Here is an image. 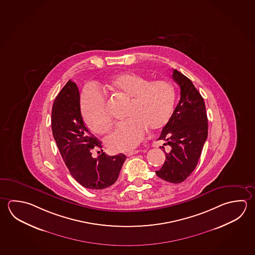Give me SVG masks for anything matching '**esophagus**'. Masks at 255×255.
I'll return each instance as SVG.
<instances>
[{
	"label": "esophagus",
	"mask_w": 255,
	"mask_h": 255,
	"mask_svg": "<svg viewBox=\"0 0 255 255\" xmlns=\"http://www.w3.org/2000/svg\"><path fill=\"white\" fill-rule=\"evenodd\" d=\"M139 153L138 150H134V151H130V152L126 153V155H127V156H131V155H133V154H135V153Z\"/></svg>",
	"instance_id": "1"
}]
</instances>
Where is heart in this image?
I'll list each match as a JSON object with an SVG mask.
<instances>
[{
    "mask_svg": "<svg viewBox=\"0 0 255 255\" xmlns=\"http://www.w3.org/2000/svg\"><path fill=\"white\" fill-rule=\"evenodd\" d=\"M108 88L130 98L127 111L128 119L117 127L106 144L113 152L134 149L150 129L162 128L171 119L175 93L165 80L150 81L132 72L118 74L108 82ZM81 111L89 128L97 134L111 129L113 121L107 105L105 95L97 88L89 86L81 97Z\"/></svg>",
    "mask_w": 255,
    "mask_h": 255,
    "instance_id": "b5f03b06",
    "label": "heart"
}]
</instances>
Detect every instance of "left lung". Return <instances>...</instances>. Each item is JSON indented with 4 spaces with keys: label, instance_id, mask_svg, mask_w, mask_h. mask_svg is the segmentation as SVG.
I'll list each match as a JSON object with an SVG mask.
<instances>
[{
    "label": "left lung",
    "instance_id": "left-lung-1",
    "mask_svg": "<svg viewBox=\"0 0 255 255\" xmlns=\"http://www.w3.org/2000/svg\"><path fill=\"white\" fill-rule=\"evenodd\" d=\"M172 79L181 89V99L158 140L171 151L156 175L171 183H181L194 171L208 137V117L203 98L190 79L176 69ZM162 148H164L162 146Z\"/></svg>",
    "mask_w": 255,
    "mask_h": 255
}]
</instances>
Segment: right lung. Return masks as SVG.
<instances>
[{
	"instance_id": "obj_1",
	"label": "right lung",
	"mask_w": 255,
	"mask_h": 255,
	"mask_svg": "<svg viewBox=\"0 0 255 255\" xmlns=\"http://www.w3.org/2000/svg\"><path fill=\"white\" fill-rule=\"evenodd\" d=\"M51 126L61 156L71 175L81 185L103 190L116 182L127 156L123 153L110 156L102 152L98 157H93V150L102 149V142L84 124L78 87L71 80L54 102Z\"/></svg>"
}]
</instances>
